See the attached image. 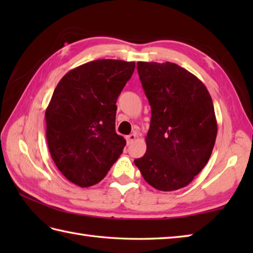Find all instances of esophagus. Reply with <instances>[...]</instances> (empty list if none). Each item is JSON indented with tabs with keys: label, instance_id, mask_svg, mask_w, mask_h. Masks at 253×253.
<instances>
[{
	"label": "esophagus",
	"instance_id": "esophagus-1",
	"mask_svg": "<svg viewBox=\"0 0 253 253\" xmlns=\"http://www.w3.org/2000/svg\"><path fill=\"white\" fill-rule=\"evenodd\" d=\"M136 138H137L136 133H130L129 136H127V137H126V140H127V144H128V146H129V144H132L133 141L136 140Z\"/></svg>",
	"mask_w": 253,
	"mask_h": 253
}]
</instances>
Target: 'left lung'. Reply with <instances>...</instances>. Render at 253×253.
Segmentation results:
<instances>
[{
  "label": "left lung",
  "instance_id": "8db88e82",
  "mask_svg": "<svg viewBox=\"0 0 253 253\" xmlns=\"http://www.w3.org/2000/svg\"><path fill=\"white\" fill-rule=\"evenodd\" d=\"M151 106L147 151L135 164L161 191L184 188L211 157L217 135L212 98L195 75L174 63L138 62Z\"/></svg>",
  "mask_w": 253,
  "mask_h": 253
}]
</instances>
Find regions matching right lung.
Segmentation results:
<instances>
[{
  "instance_id": "obj_1",
  "label": "right lung",
  "mask_w": 253,
  "mask_h": 253,
  "mask_svg": "<svg viewBox=\"0 0 253 253\" xmlns=\"http://www.w3.org/2000/svg\"><path fill=\"white\" fill-rule=\"evenodd\" d=\"M135 62L96 60L69 71L45 110L46 141L58 170L79 187L104 178L126 146L115 131L116 100Z\"/></svg>"
}]
</instances>
